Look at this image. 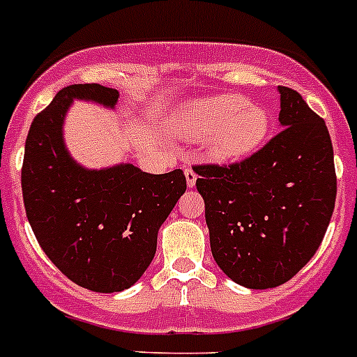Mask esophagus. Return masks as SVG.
<instances>
[{
	"label": "esophagus",
	"mask_w": 357,
	"mask_h": 357,
	"mask_svg": "<svg viewBox=\"0 0 357 357\" xmlns=\"http://www.w3.org/2000/svg\"><path fill=\"white\" fill-rule=\"evenodd\" d=\"M185 176H187V185H188V188L194 187V185H196L197 174H196V172H194V169H192V167H185Z\"/></svg>",
	"instance_id": "esophagus-1"
}]
</instances>
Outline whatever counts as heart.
<instances>
[{
  "label": "heart",
  "instance_id": "obj_1",
  "mask_svg": "<svg viewBox=\"0 0 357 357\" xmlns=\"http://www.w3.org/2000/svg\"><path fill=\"white\" fill-rule=\"evenodd\" d=\"M174 126L188 138L206 136V153L219 161H234L255 153L268 138L271 119L264 105L243 95H215L188 102Z\"/></svg>",
  "mask_w": 357,
  "mask_h": 357
}]
</instances>
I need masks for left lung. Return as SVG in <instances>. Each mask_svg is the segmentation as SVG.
Listing matches in <instances>:
<instances>
[{
  "instance_id": "left-lung-1",
  "label": "left lung",
  "mask_w": 357,
  "mask_h": 357,
  "mask_svg": "<svg viewBox=\"0 0 357 357\" xmlns=\"http://www.w3.org/2000/svg\"><path fill=\"white\" fill-rule=\"evenodd\" d=\"M284 127L230 165H194L217 266L250 289L293 278L320 248L336 201L327 126L294 89L278 86Z\"/></svg>"
}]
</instances>
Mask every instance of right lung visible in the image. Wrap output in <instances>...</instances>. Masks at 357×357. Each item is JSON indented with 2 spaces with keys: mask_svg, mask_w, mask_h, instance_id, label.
<instances>
[{
  "mask_svg": "<svg viewBox=\"0 0 357 357\" xmlns=\"http://www.w3.org/2000/svg\"><path fill=\"white\" fill-rule=\"evenodd\" d=\"M73 98L114 107L116 89L71 84L30 126L21 188L37 243L77 286L97 293L131 287L156 253L158 230L183 192L181 169L147 174L131 163L88 170L73 161L63 122Z\"/></svg>",
  "mask_w": 357,
  "mask_h": 357,
  "instance_id": "obj_1",
  "label": "right lung"
}]
</instances>
